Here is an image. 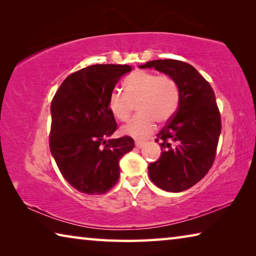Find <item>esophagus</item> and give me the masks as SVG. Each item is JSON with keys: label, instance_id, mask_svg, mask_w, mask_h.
Returning <instances> with one entry per match:
<instances>
[{"label": "esophagus", "instance_id": "1", "mask_svg": "<svg viewBox=\"0 0 256 256\" xmlns=\"http://www.w3.org/2000/svg\"><path fill=\"white\" fill-rule=\"evenodd\" d=\"M144 141H140V140H136V148H141V146H144Z\"/></svg>", "mask_w": 256, "mask_h": 256}]
</instances>
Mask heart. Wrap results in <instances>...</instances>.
Listing matches in <instances>:
<instances>
[{"label": "heart", "instance_id": "b5f03b06", "mask_svg": "<svg viewBox=\"0 0 256 256\" xmlns=\"http://www.w3.org/2000/svg\"><path fill=\"white\" fill-rule=\"evenodd\" d=\"M134 104L136 115L122 128L124 136L144 138L156 128V120L164 123L172 118L180 104V89L176 81L167 74L136 71L124 81V92L114 89L108 96V108L118 120L125 122L131 116Z\"/></svg>", "mask_w": 256, "mask_h": 256}]
</instances>
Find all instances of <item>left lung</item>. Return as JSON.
I'll list each match as a JSON object with an SVG mask.
<instances>
[{
	"label": "left lung",
	"mask_w": 256,
	"mask_h": 256,
	"mask_svg": "<svg viewBox=\"0 0 256 256\" xmlns=\"http://www.w3.org/2000/svg\"><path fill=\"white\" fill-rule=\"evenodd\" d=\"M141 68L172 76L180 89L177 110L157 134L162 154L149 164L150 180L167 192H182L200 182L216 158L222 118L211 86L190 64L156 60Z\"/></svg>",
	"instance_id": "1"
}]
</instances>
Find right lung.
<instances>
[{"label": "right lung", "instance_id": "obj_1", "mask_svg": "<svg viewBox=\"0 0 256 256\" xmlns=\"http://www.w3.org/2000/svg\"><path fill=\"white\" fill-rule=\"evenodd\" d=\"M130 66L96 64L68 76L52 100L50 149L60 174L81 193L105 194L120 178V159L132 151L118 128L108 96Z\"/></svg>", "mask_w": 256, "mask_h": 256}]
</instances>
